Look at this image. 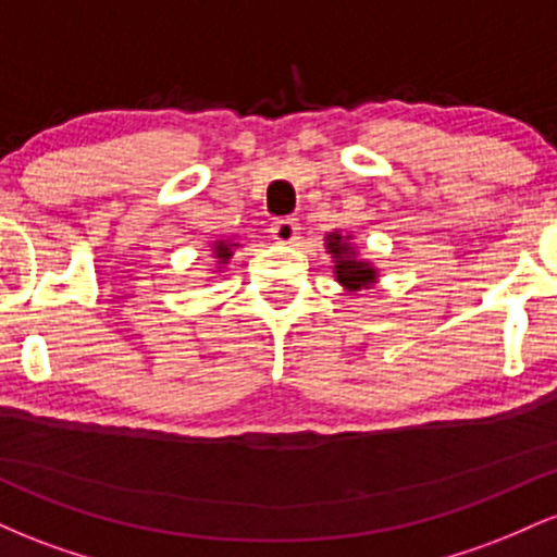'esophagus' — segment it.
I'll list each match as a JSON object with an SVG mask.
<instances>
[{"instance_id": "obj_1", "label": "esophagus", "mask_w": 557, "mask_h": 557, "mask_svg": "<svg viewBox=\"0 0 557 557\" xmlns=\"http://www.w3.org/2000/svg\"><path fill=\"white\" fill-rule=\"evenodd\" d=\"M270 233L277 243H296L298 233H300V225H298L296 216H283V220L272 222Z\"/></svg>"}]
</instances>
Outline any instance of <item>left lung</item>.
<instances>
[{
	"label": "left lung",
	"mask_w": 557,
	"mask_h": 557,
	"mask_svg": "<svg viewBox=\"0 0 557 557\" xmlns=\"http://www.w3.org/2000/svg\"><path fill=\"white\" fill-rule=\"evenodd\" d=\"M327 248L332 257H335V277L343 287H348V290H361V287H369L374 283V267L356 259L354 246H350L348 238H343L341 233H332L327 235Z\"/></svg>",
	"instance_id": "8db88e82"
}]
</instances>
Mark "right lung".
<instances>
[{
  "instance_id": "right-lung-1",
  "label": "right lung",
  "mask_w": 557,
  "mask_h": 557,
  "mask_svg": "<svg viewBox=\"0 0 557 557\" xmlns=\"http://www.w3.org/2000/svg\"><path fill=\"white\" fill-rule=\"evenodd\" d=\"M233 246H238V243H230V240L214 243V253H216V259H220V264H225V261L233 257Z\"/></svg>"
}]
</instances>
